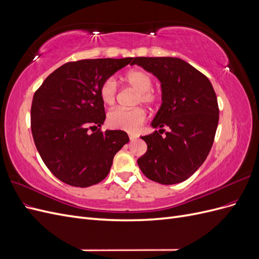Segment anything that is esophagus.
<instances>
[{"mask_svg":"<svg viewBox=\"0 0 259 259\" xmlns=\"http://www.w3.org/2000/svg\"><path fill=\"white\" fill-rule=\"evenodd\" d=\"M135 139H136V136H134V135H130V140H131V142H134Z\"/></svg>","mask_w":259,"mask_h":259,"instance_id":"34e87169","label":"esophagus"}]
</instances>
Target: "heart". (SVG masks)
Listing matches in <instances>:
<instances>
[{
    "label": "heart",
    "mask_w": 259,
    "mask_h": 259,
    "mask_svg": "<svg viewBox=\"0 0 259 259\" xmlns=\"http://www.w3.org/2000/svg\"><path fill=\"white\" fill-rule=\"evenodd\" d=\"M125 80L133 89L138 92L136 104L153 105L158 95L152 91L153 77L145 70L135 69L125 75ZM100 98L107 106H112L117 97V83L114 77H108L100 86ZM146 120V112L142 108L123 109L115 108L108 113L107 122L111 127L127 132L136 131Z\"/></svg>",
    "instance_id": "1"
}]
</instances>
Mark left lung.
I'll use <instances>...</instances> for the list:
<instances>
[{
	"label": "left lung",
	"instance_id": "8db88e82",
	"mask_svg": "<svg viewBox=\"0 0 259 259\" xmlns=\"http://www.w3.org/2000/svg\"><path fill=\"white\" fill-rule=\"evenodd\" d=\"M132 65L143 67L161 82L162 105L151 125L169 128L165 137L158 131L142 137L148 149L137 160L138 166L153 182L182 183L202 165L214 143L219 109L213 85L180 58L136 57Z\"/></svg>",
	"mask_w": 259,
	"mask_h": 259
}]
</instances>
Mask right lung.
I'll use <instances>...</instances> for the list:
<instances>
[{
    "instance_id": "obj_1",
    "label": "right lung",
    "mask_w": 259,
    "mask_h": 259,
    "mask_svg": "<svg viewBox=\"0 0 259 259\" xmlns=\"http://www.w3.org/2000/svg\"><path fill=\"white\" fill-rule=\"evenodd\" d=\"M132 57L67 62L51 73L34 93L31 132L48 168L61 182L90 187L104 180L113 158L130 142L123 131L100 128L106 119L100 86Z\"/></svg>"
}]
</instances>
